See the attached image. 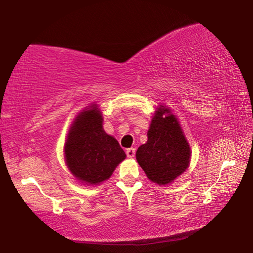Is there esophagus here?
Here are the masks:
<instances>
[{
    "label": "esophagus",
    "instance_id": "1",
    "mask_svg": "<svg viewBox=\"0 0 253 253\" xmlns=\"http://www.w3.org/2000/svg\"><path fill=\"white\" fill-rule=\"evenodd\" d=\"M135 153H136L135 148H128V149H126V155H127L128 158L134 157L135 156Z\"/></svg>",
    "mask_w": 253,
    "mask_h": 253
}]
</instances>
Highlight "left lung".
Here are the masks:
<instances>
[{
    "instance_id": "left-lung-1",
    "label": "left lung",
    "mask_w": 253,
    "mask_h": 253,
    "mask_svg": "<svg viewBox=\"0 0 253 253\" xmlns=\"http://www.w3.org/2000/svg\"><path fill=\"white\" fill-rule=\"evenodd\" d=\"M165 112L169 115L164 117ZM136 158L151 181L169 184L187 169L191 149L181 126L168 108L157 109L147 132V143L139 146Z\"/></svg>"
}]
</instances>
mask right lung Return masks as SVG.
Instances as JSON below:
<instances>
[{"instance_id":"obj_1","label":"right lung","mask_w":253,"mask_h":253,"mask_svg":"<svg viewBox=\"0 0 253 253\" xmlns=\"http://www.w3.org/2000/svg\"><path fill=\"white\" fill-rule=\"evenodd\" d=\"M66 162L74 176L85 184H99L109 178L126 154L114 137L102 128L97 107L78 115L65 145Z\"/></svg>"}]
</instances>
